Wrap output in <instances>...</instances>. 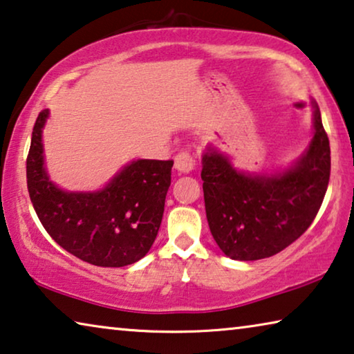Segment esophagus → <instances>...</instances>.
Listing matches in <instances>:
<instances>
[{
    "mask_svg": "<svg viewBox=\"0 0 354 354\" xmlns=\"http://www.w3.org/2000/svg\"><path fill=\"white\" fill-rule=\"evenodd\" d=\"M174 167H176L178 172H183V174L192 172L194 167L193 156L187 153V151H180V153L176 155V158H174Z\"/></svg>",
    "mask_w": 354,
    "mask_h": 354,
    "instance_id": "34e87169",
    "label": "esophagus"
}]
</instances>
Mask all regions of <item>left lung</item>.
Returning <instances> with one entry per match:
<instances>
[{"mask_svg": "<svg viewBox=\"0 0 354 354\" xmlns=\"http://www.w3.org/2000/svg\"><path fill=\"white\" fill-rule=\"evenodd\" d=\"M307 149L283 171H239L209 145L203 153L205 215L216 245L236 261L274 257L307 231L324 199L330 147L317 101Z\"/></svg>", "mask_w": 354, "mask_h": 354, "instance_id": "1", "label": "left lung"}]
</instances>
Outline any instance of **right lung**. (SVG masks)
Listing matches in <instances>:
<instances>
[{"label": "right lung", "instance_id": "1", "mask_svg": "<svg viewBox=\"0 0 354 354\" xmlns=\"http://www.w3.org/2000/svg\"><path fill=\"white\" fill-rule=\"evenodd\" d=\"M32 128L26 183L37 216L59 247L101 268H123L149 253L158 234L174 161L134 160L96 192H68L48 177L42 129Z\"/></svg>", "mask_w": 354, "mask_h": 354}]
</instances>
